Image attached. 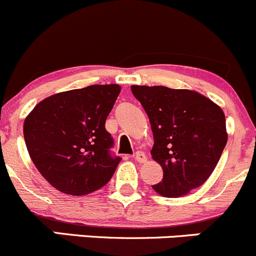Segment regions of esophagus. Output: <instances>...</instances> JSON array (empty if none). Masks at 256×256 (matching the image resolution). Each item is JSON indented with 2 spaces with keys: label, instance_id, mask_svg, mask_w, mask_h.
Masks as SVG:
<instances>
[{
  "label": "esophagus",
  "instance_id": "obj_1",
  "mask_svg": "<svg viewBox=\"0 0 256 256\" xmlns=\"http://www.w3.org/2000/svg\"><path fill=\"white\" fill-rule=\"evenodd\" d=\"M135 160L138 162H140V164H144V162H146V160H147V157H146V154H144V152H142V151H138L135 154Z\"/></svg>",
  "mask_w": 256,
  "mask_h": 256
}]
</instances>
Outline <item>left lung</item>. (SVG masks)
Instances as JSON below:
<instances>
[{
  "label": "left lung",
  "mask_w": 256,
  "mask_h": 256,
  "mask_svg": "<svg viewBox=\"0 0 256 256\" xmlns=\"http://www.w3.org/2000/svg\"><path fill=\"white\" fill-rule=\"evenodd\" d=\"M131 92L148 116L152 158L164 170L162 180L152 188L176 198L200 187L228 140L223 110L193 90L132 85Z\"/></svg>",
  "instance_id": "left-lung-1"
}]
</instances>
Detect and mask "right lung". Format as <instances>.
Instances as JSON below:
<instances>
[{"label": "right lung", "instance_id": "obj_1", "mask_svg": "<svg viewBox=\"0 0 256 256\" xmlns=\"http://www.w3.org/2000/svg\"><path fill=\"white\" fill-rule=\"evenodd\" d=\"M120 85H90L58 92L26 118L23 135L33 164L56 190L84 196L104 187L120 157L105 121L120 94Z\"/></svg>", "mask_w": 256, "mask_h": 256}]
</instances>
